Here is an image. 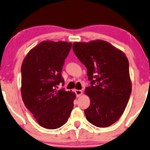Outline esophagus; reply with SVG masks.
I'll return each mask as SVG.
<instances>
[{
    "mask_svg": "<svg viewBox=\"0 0 150 150\" xmlns=\"http://www.w3.org/2000/svg\"><path fill=\"white\" fill-rule=\"evenodd\" d=\"M75 93L77 97H80L82 94V91L81 90H75Z\"/></svg>",
    "mask_w": 150,
    "mask_h": 150,
    "instance_id": "34e87169",
    "label": "esophagus"
}]
</instances>
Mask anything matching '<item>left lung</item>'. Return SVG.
I'll list each match as a JSON object with an SVG mask.
<instances>
[{
  "label": "left lung",
  "mask_w": 150,
  "mask_h": 150,
  "mask_svg": "<svg viewBox=\"0 0 150 150\" xmlns=\"http://www.w3.org/2000/svg\"><path fill=\"white\" fill-rule=\"evenodd\" d=\"M72 49L87 69L91 82L85 89L91 100L89 107L84 111L86 118L95 127H109L122 116L131 93L127 57L101 40L74 42Z\"/></svg>",
  "instance_id": "8db88e82"
}]
</instances>
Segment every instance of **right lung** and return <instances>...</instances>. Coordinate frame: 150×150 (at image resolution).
<instances>
[{
	"instance_id": "right-lung-1",
	"label": "right lung",
	"mask_w": 150,
	"mask_h": 150,
	"mask_svg": "<svg viewBox=\"0 0 150 150\" xmlns=\"http://www.w3.org/2000/svg\"><path fill=\"white\" fill-rule=\"evenodd\" d=\"M71 43L46 40L30 50L21 66L23 103L41 127L56 129L68 120L76 95L65 88L62 70Z\"/></svg>"
}]
</instances>
